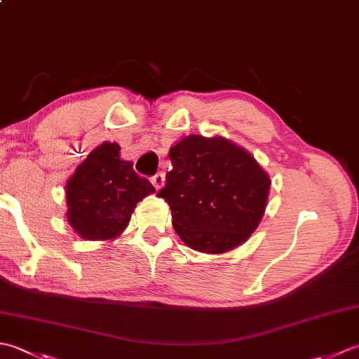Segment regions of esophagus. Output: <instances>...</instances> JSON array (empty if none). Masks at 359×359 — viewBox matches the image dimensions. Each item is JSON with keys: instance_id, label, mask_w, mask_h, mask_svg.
<instances>
[{"instance_id": "1", "label": "esophagus", "mask_w": 359, "mask_h": 359, "mask_svg": "<svg viewBox=\"0 0 359 359\" xmlns=\"http://www.w3.org/2000/svg\"><path fill=\"white\" fill-rule=\"evenodd\" d=\"M151 182H152V185H154L157 189L162 188L163 184H165V174H163V172L154 174V175H152V177H151Z\"/></svg>"}]
</instances>
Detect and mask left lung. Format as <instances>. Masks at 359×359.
Masks as SVG:
<instances>
[{
  "mask_svg": "<svg viewBox=\"0 0 359 359\" xmlns=\"http://www.w3.org/2000/svg\"><path fill=\"white\" fill-rule=\"evenodd\" d=\"M170 158L172 170L157 196L170 205L180 239L211 255L245 242L261 222L271 185L255 157L224 137L188 135Z\"/></svg>",
  "mask_w": 359,
  "mask_h": 359,
  "instance_id": "obj_1",
  "label": "left lung"
}]
</instances>
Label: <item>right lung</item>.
Segmentation results:
<instances>
[{"instance_id":"right-lung-1","label":"right lung","mask_w":359,"mask_h":359,"mask_svg":"<svg viewBox=\"0 0 359 359\" xmlns=\"http://www.w3.org/2000/svg\"><path fill=\"white\" fill-rule=\"evenodd\" d=\"M156 193L133 162L120 158L118 143L104 142L66 184L67 220L88 241L114 239L125 230L135 205Z\"/></svg>"}]
</instances>
